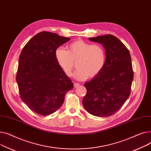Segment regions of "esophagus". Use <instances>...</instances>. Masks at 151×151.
Listing matches in <instances>:
<instances>
[{"label":"esophagus","instance_id":"obj_1","mask_svg":"<svg viewBox=\"0 0 151 151\" xmlns=\"http://www.w3.org/2000/svg\"><path fill=\"white\" fill-rule=\"evenodd\" d=\"M79 85H80V84L78 83H74V88H77Z\"/></svg>","mask_w":151,"mask_h":151}]
</instances>
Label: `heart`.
I'll return each mask as SVG.
<instances>
[{"label":"heart","mask_w":151,"mask_h":151,"mask_svg":"<svg viewBox=\"0 0 151 151\" xmlns=\"http://www.w3.org/2000/svg\"><path fill=\"white\" fill-rule=\"evenodd\" d=\"M68 50L58 47L55 52L58 65L68 76H70L75 67L76 79L85 81L88 77H94L102 70L106 60L105 51L99 44H91L82 40H77L67 46Z\"/></svg>","instance_id":"1"}]
</instances>
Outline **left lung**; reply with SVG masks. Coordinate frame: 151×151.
I'll return each instance as SVG.
<instances>
[{"mask_svg":"<svg viewBox=\"0 0 151 151\" xmlns=\"http://www.w3.org/2000/svg\"><path fill=\"white\" fill-rule=\"evenodd\" d=\"M88 39L102 44L106 60L101 73L85 83L87 93L83 105L94 116H109L121 109L130 93L134 72L130 52L112 35Z\"/></svg>","mask_w":151,"mask_h":151,"instance_id":"1","label":"left lung"}]
</instances>
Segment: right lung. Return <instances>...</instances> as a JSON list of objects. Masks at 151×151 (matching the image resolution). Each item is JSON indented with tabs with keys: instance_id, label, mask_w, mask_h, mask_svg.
I'll list each match as a JSON object with an SVG mask.
<instances>
[{
	"instance_id": "obj_1",
	"label": "right lung",
	"mask_w": 151,
	"mask_h": 151,
	"mask_svg": "<svg viewBox=\"0 0 151 151\" xmlns=\"http://www.w3.org/2000/svg\"><path fill=\"white\" fill-rule=\"evenodd\" d=\"M69 38L41 32L30 39L19 58L16 82L22 101L34 112L46 116L56 111L73 88L70 79L58 65L56 49Z\"/></svg>"
}]
</instances>
